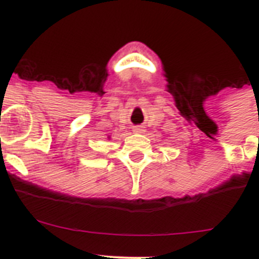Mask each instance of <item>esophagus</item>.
I'll return each mask as SVG.
<instances>
[{
  "label": "esophagus",
  "instance_id": "esophagus-1",
  "mask_svg": "<svg viewBox=\"0 0 259 259\" xmlns=\"http://www.w3.org/2000/svg\"><path fill=\"white\" fill-rule=\"evenodd\" d=\"M133 132L137 133V134H142V133L145 132V127L143 125H138V126L133 127Z\"/></svg>",
  "mask_w": 259,
  "mask_h": 259
}]
</instances>
